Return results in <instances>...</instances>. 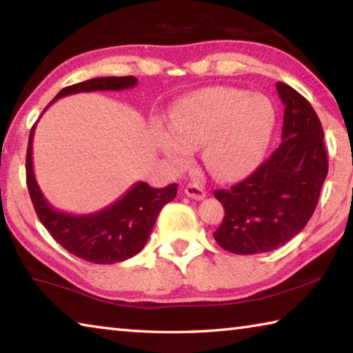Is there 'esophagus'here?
<instances>
[{
  "label": "esophagus",
  "mask_w": 353,
  "mask_h": 353,
  "mask_svg": "<svg viewBox=\"0 0 353 353\" xmlns=\"http://www.w3.org/2000/svg\"><path fill=\"white\" fill-rule=\"evenodd\" d=\"M185 194H187L188 198L196 199V201H201L205 198L204 188L199 187V185H196V183H188L187 187H185Z\"/></svg>",
  "instance_id": "obj_1"
}]
</instances>
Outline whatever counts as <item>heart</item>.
Masks as SVG:
<instances>
[{
  "mask_svg": "<svg viewBox=\"0 0 353 353\" xmlns=\"http://www.w3.org/2000/svg\"><path fill=\"white\" fill-rule=\"evenodd\" d=\"M274 123L272 105L261 94L212 87L174 105L170 129H157L155 145L174 166L187 163L191 151L202 148L205 170L223 181H234L260 163Z\"/></svg>",
  "mask_w": 353,
  "mask_h": 353,
  "instance_id": "obj_1",
  "label": "heart"
}]
</instances>
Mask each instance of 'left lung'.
Returning a JSON list of instances; mask_svg holds the SVG:
<instances>
[{"mask_svg":"<svg viewBox=\"0 0 353 353\" xmlns=\"http://www.w3.org/2000/svg\"><path fill=\"white\" fill-rule=\"evenodd\" d=\"M276 87L285 105L282 143L248 179L214 191L224 219L213 236L238 255L271 252L302 232L327 177L324 130L314 109L292 87Z\"/></svg>","mask_w":353,"mask_h":353,"instance_id":"left-lung-1","label":"left lung"}]
</instances>
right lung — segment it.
Returning <instances> with one entry per match:
<instances>
[{
    "mask_svg": "<svg viewBox=\"0 0 353 353\" xmlns=\"http://www.w3.org/2000/svg\"><path fill=\"white\" fill-rule=\"evenodd\" d=\"M135 85L137 77L134 76L94 77L62 88L46 109L59 98L68 94L98 90L118 92ZM34 130L35 126L31 129L28 143L26 183L35 213L51 236L70 254L98 265H112L139 254L148 243L160 210L176 198L177 183H171L165 188H152L146 182H137L113 204L88 214H71L56 210L41 193L34 176Z\"/></svg>",
    "mask_w": 353,
    "mask_h": 353,
    "instance_id": "1",
    "label": "right lung"
}]
</instances>
